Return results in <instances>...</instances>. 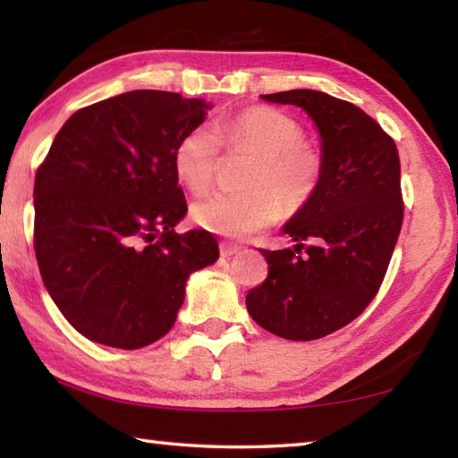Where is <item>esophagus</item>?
<instances>
[{"mask_svg":"<svg viewBox=\"0 0 458 458\" xmlns=\"http://www.w3.org/2000/svg\"><path fill=\"white\" fill-rule=\"evenodd\" d=\"M242 250V248H240L238 244H234V242H222L220 244V254L224 259H228V257H232V254H236V252H240Z\"/></svg>","mask_w":458,"mask_h":458,"instance_id":"esophagus-1","label":"esophagus"}]
</instances>
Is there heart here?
Instances as JSON below:
<instances>
[{
    "instance_id": "b5f03b06",
    "label": "heart",
    "mask_w": 458,
    "mask_h": 458,
    "mask_svg": "<svg viewBox=\"0 0 458 458\" xmlns=\"http://www.w3.org/2000/svg\"><path fill=\"white\" fill-rule=\"evenodd\" d=\"M220 145L232 155H250L252 161L242 175L246 190L214 193L193 204V220L216 234H252L268 226L281 206L286 212H297L319 190L323 153L305 141V131L297 121L276 108L254 106L183 133L174 151V169L177 180L196 196L214 188Z\"/></svg>"
}]
</instances>
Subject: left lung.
<instances>
[{
	"label": "left lung",
	"mask_w": 458,
	"mask_h": 458,
	"mask_svg": "<svg viewBox=\"0 0 458 458\" xmlns=\"http://www.w3.org/2000/svg\"><path fill=\"white\" fill-rule=\"evenodd\" d=\"M262 98L305 108L323 139L325 172L313 199L284 224L294 248H260L268 276L248 291L246 309L278 337L321 339L360 317L382 286L404 220L398 149L347 100L307 89Z\"/></svg>",
	"instance_id": "left-lung-1"
}]
</instances>
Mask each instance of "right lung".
Returning <instances> with one entry per match:
<instances>
[{"label":"right lung","mask_w":458,"mask_h":458,"mask_svg":"<svg viewBox=\"0 0 458 458\" xmlns=\"http://www.w3.org/2000/svg\"><path fill=\"white\" fill-rule=\"evenodd\" d=\"M201 98L131 90L79 108L34 183V250L60 313L84 337L139 350L174 327L185 281L218 260L206 230H174L188 204L174 169Z\"/></svg>","instance_id":"obj_1"}]
</instances>
